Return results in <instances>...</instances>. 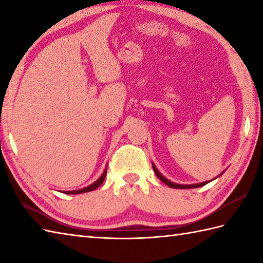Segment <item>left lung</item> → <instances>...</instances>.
<instances>
[{"instance_id":"left-lung-1","label":"left lung","mask_w":263,"mask_h":263,"mask_svg":"<svg viewBox=\"0 0 263 263\" xmlns=\"http://www.w3.org/2000/svg\"><path fill=\"white\" fill-rule=\"evenodd\" d=\"M153 168L156 173V175H157V177L159 178V180L161 182H164L167 186L170 187H173V189H194V187H200V186H203L205 185L206 183L208 182H203V183H198V184H190V185H183V184H177V183H174V182H171L170 180H167L166 177H164L163 175L160 174L159 171L156 168V166L153 164Z\"/></svg>"}]
</instances>
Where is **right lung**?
<instances>
[{
  "instance_id": "right-lung-1",
  "label": "right lung",
  "mask_w": 263,
  "mask_h": 263,
  "mask_svg": "<svg viewBox=\"0 0 263 263\" xmlns=\"http://www.w3.org/2000/svg\"><path fill=\"white\" fill-rule=\"evenodd\" d=\"M106 173H107V167H106L105 171L103 172L102 176H100L96 182L92 183L91 185L86 186V187L80 189V190H76V191H64V193H66V194H79V193H85V192H89V191H93V190H96L98 186H100V184L104 182L105 177H106Z\"/></svg>"
}]
</instances>
